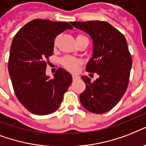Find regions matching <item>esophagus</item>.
I'll return each instance as SVG.
<instances>
[{
	"mask_svg": "<svg viewBox=\"0 0 146 146\" xmlns=\"http://www.w3.org/2000/svg\"><path fill=\"white\" fill-rule=\"evenodd\" d=\"M79 79H80V76H78L74 75V74H73V81H76V80H79Z\"/></svg>",
	"mask_w": 146,
	"mask_h": 146,
	"instance_id": "34e87169",
	"label": "esophagus"
}]
</instances>
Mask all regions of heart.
<instances>
[{
	"mask_svg": "<svg viewBox=\"0 0 146 146\" xmlns=\"http://www.w3.org/2000/svg\"><path fill=\"white\" fill-rule=\"evenodd\" d=\"M82 37H86L84 35H79L77 38H82ZM62 64L66 67L67 70L70 71H76L77 70L78 66H79V60L75 59L74 57H64L61 60Z\"/></svg>",
	"mask_w": 146,
	"mask_h": 146,
	"instance_id": "heart-1",
	"label": "heart"
}]
</instances>
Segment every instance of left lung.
Here are the masks:
<instances>
[{
  "mask_svg": "<svg viewBox=\"0 0 146 146\" xmlns=\"http://www.w3.org/2000/svg\"><path fill=\"white\" fill-rule=\"evenodd\" d=\"M70 23L91 36L93 50L86 70L99 76L93 82L86 76L81 77L86 90L80 94V102L92 113L108 112L120 102L129 83L132 57L126 38L107 22Z\"/></svg>",
  "mask_w": 146,
  "mask_h": 146,
  "instance_id": "8db88e82",
  "label": "left lung"
}]
</instances>
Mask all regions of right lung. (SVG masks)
Here are the masks:
<instances>
[{
    "label": "right lung",
    "mask_w": 146,
    "mask_h": 146,
    "mask_svg": "<svg viewBox=\"0 0 146 146\" xmlns=\"http://www.w3.org/2000/svg\"><path fill=\"white\" fill-rule=\"evenodd\" d=\"M73 26L67 22L34 19L16 34L10 46L8 71L19 102L31 113L47 115L58 109L73 78L59 68L50 79L45 73L56 36Z\"/></svg>",
    "instance_id": "obj_1"
}]
</instances>
